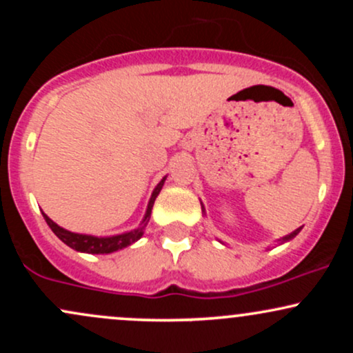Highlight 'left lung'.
Masks as SVG:
<instances>
[{
  "instance_id": "obj_1",
  "label": "left lung",
  "mask_w": 353,
  "mask_h": 353,
  "mask_svg": "<svg viewBox=\"0 0 353 353\" xmlns=\"http://www.w3.org/2000/svg\"><path fill=\"white\" fill-rule=\"evenodd\" d=\"M202 212H204V205H202ZM299 232H301V229L294 230V232H292V234H289V236H285V237H283V239H282V242H285V241H290V239H292V237H295V236H297V234H299Z\"/></svg>"
}]
</instances>
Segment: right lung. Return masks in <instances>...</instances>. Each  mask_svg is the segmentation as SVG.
Instances as JSON below:
<instances>
[{
  "instance_id": "right-lung-1",
  "label": "right lung",
  "mask_w": 353,
  "mask_h": 353,
  "mask_svg": "<svg viewBox=\"0 0 353 353\" xmlns=\"http://www.w3.org/2000/svg\"><path fill=\"white\" fill-rule=\"evenodd\" d=\"M164 181H165V177L159 182V184H157V188L154 189L151 201H149L148 210H145V217H144V221H143V225H141L139 229L131 230V232L121 234V236H112V237L83 236V234H74V232H70V230L59 228V225L54 224V222H52L51 219L46 216V214H43V217H44V221L48 222V225H50L52 232H54L56 236H58L61 241L64 242V244L70 245L71 249L79 250V252H88V254H109V252H114V250H119V249H123V247H125V245L132 244V242H136L137 239H141V236H143V230L145 228V224H148L149 216H151L154 201H156L157 194H159L161 189H163Z\"/></svg>"
}]
</instances>
